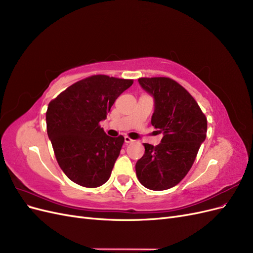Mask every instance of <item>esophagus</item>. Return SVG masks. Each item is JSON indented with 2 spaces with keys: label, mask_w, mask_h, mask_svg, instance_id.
Instances as JSON below:
<instances>
[{
  "label": "esophagus",
  "mask_w": 253,
  "mask_h": 253,
  "mask_svg": "<svg viewBox=\"0 0 253 253\" xmlns=\"http://www.w3.org/2000/svg\"><path fill=\"white\" fill-rule=\"evenodd\" d=\"M125 141H126V143H131V142H134V140L129 138L128 136H126V137H125Z\"/></svg>",
  "instance_id": "1"
}]
</instances>
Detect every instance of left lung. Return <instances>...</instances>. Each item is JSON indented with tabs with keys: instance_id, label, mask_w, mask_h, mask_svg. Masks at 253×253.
Segmentation results:
<instances>
[{
	"instance_id": "1",
	"label": "left lung",
	"mask_w": 253,
	"mask_h": 253,
	"mask_svg": "<svg viewBox=\"0 0 253 253\" xmlns=\"http://www.w3.org/2000/svg\"><path fill=\"white\" fill-rule=\"evenodd\" d=\"M155 99L152 126L163 133L158 145L143 143L144 155L136 163L137 178L154 191L179 183L192 167L207 136V118L200 105L178 82L168 77L139 78Z\"/></svg>"
}]
</instances>
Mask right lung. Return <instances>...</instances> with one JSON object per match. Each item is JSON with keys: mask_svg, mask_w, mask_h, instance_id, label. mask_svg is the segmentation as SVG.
Returning <instances> with one entry per match:
<instances>
[{"mask_svg": "<svg viewBox=\"0 0 253 253\" xmlns=\"http://www.w3.org/2000/svg\"><path fill=\"white\" fill-rule=\"evenodd\" d=\"M133 82L94 75L72 84L49 102L46 127L56 159L77 185L97 188L109 180L125 137L108 136L100 121Z\"/></svg>", "mask_w": 253, "mask_h": 253, "instance_id": "right-lung-1", "label": "right lung"}]
</instances>
